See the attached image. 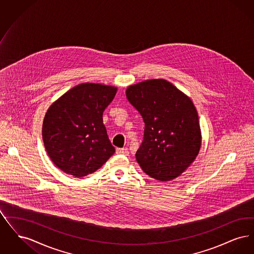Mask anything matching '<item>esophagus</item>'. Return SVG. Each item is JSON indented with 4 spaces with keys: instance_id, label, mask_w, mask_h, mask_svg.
<instances>
[{
    "instance_id": "1",
    "label": "esophagus",
    "mask_w": 254,
    "mask_h": 254,
    "mask_svg": "<svg viewBox=\"0 0 254 254\" xmlns=\"http://www.w3.org/2000/svg\"><path fill=\"white\" fill-rule=\"evenodd\" d=\"M116 153H117V154H123V155H128V149L126 148V147L117 148V149H116Z\"/></svg>"
}]
</instances>
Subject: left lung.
Returning <instances> with one entry per match:
<instances>
[{"mask_svg":"<svg viewBox=\"0 0 254 254\" xmlns=\"http://www.w3.org/2000/svg\"><path fill=\"white\" fill-rule=\"evenodd\" d=\"M127 98L145 122L143 142L135 154L138 164L159 181L178 177L193 162L201 146L193 103L163 79L130 85Z\"/></svg>","mask_w":254,"mask_h":254,"instance_id":"left-lung-1","label":"left lung"}]
</instances>
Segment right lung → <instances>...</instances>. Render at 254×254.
<instances>
[{
	"mask_svg": "<svg viewBox=\"0 0 254 254\" xmlns=\"http://www.w3.org/2000/svg\"><path fill=\"white\" fill-rule=\"evenodd\" d=\"M117 88L85 83L50 106L43 124V140L61 170L83 177L100 169L115 152L103 124V112Z\"/></svg>",
	"mask_w": 254,
	"mask_h": 254,
	"instance_id": "obj_1",
	"label": "right lung"
}]
</instances>
